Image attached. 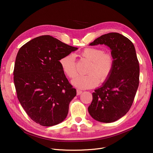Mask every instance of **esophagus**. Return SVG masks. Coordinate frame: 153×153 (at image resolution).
<instances>
[{
  "label": "esophagus",
  "mask_w": 153,
  "mask_h": 153,
  "mask_svg": "<svg viewBox=\"0 0 153 153\" xmlns=\"http://www.w3.org/2000/svg\"><path fill=\"white\" fill-rule=\"evenodd\" d=\"M82 93V91H81V90H79V89H77V95H81Z\"/></svg>",
  "instance_id": "1"
}]
</instances>
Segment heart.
Listing matches in <instances>:
<instances>
[{
    "label": "heart",
    "mask_w": 153,
    "mask_h": 153,
    "mask_svg": "<svg viewBox=\"0 0 153 153\" xmlns=\"http://www.w3.org/2000/svg\"><path fill=\"white\" fill-rule=\"evenodd\" d=\"M85 59L91 62L87 69L88 74L77 76L72 81V84L79 89H90L97 85L99 81L105 82L110 76L114 67V58L110 53H103L99 48H87L81 53ZM63 72L69 78L77 74L75 56L69 54L60 59Z\"/></svg>",
    "instance_id": "b5f03b06"
}]
</instances>
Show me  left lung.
<instances>
[{
  "label": "left lung",
  "mask_w": 153,
  "mask_h": 153,
  "mask_svg": "<svg viewBox=\"0 0 153 153\" xmlns=\"http://www.w3.org/2000/svg\"><path fill=\"white\" fill-rule=\"evenodd\" d=\"M111 50L114 67L108 78L92 93L88 111L95 120L111 123L123 117L132 105L139 85L140 66L130 40L118 33L103 35L90 43Z\"/></svg>",
  "instance_id": "8db88e82"
}]
</instances>
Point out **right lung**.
<instances>
[{
  "label": "right lung",
  "mask_w": 153,
  "mask_h": 153,
  "mask_svg": "<svg viewBox=\"0 0 153 153\" xmlns=\"http://www.w3.org/2000/svg\"><path fill=\"white\" fill-rule=\"evenodd\" d=\"M77 49L50 35L36 37L20 48L14 84L21 105L36 123L51 126L66 118L76 90L69 82L59 60Z\"/></svg>",
  "instance_id": "obj_1"
}]
</instances>
